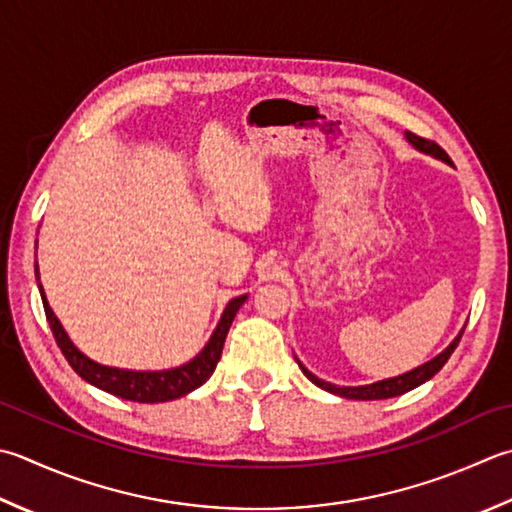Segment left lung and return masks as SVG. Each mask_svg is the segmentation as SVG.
I'll use <instances>...</instances> for the list:
<instances>
[{"mask_svg":"<svg viewBox=\"0 0 512 512\" xmlns=\"http://www.w3.org/2000/svg\"><path fill=\"white\" fill-rule=\"evenodd\" d=\"M406 142L413 146L415 150H419V153L430 155V157H435V159H442V162L450 164V157L446 155V150L439 148L435 142H428V139H422V137H417L413 133H406ZM464 328L459 330V335L442 350V353L435 355L433 359H428L426 364L417 366L413 370H408V373H402V375H397V377L379 379V382L364 384V386H337V384L324 382V379H319L317 375L310 373V370L302 362H299L297 357L295 359H297L299 368H302V373L310 379V382H313L319 388L328 390V393L339 395V397H346V399H362V402H370V399H390V397L404 395V393H408V390L422 386L424 382H428V379H433L439 373V370H442V366L448 362V357L453 355V350L457 348L459 339H462V335H464Z\"/></svg>","mask_w":512,"mask_h":512,"instance_id":"8db88e82","label":"left lung"}]
</instances>
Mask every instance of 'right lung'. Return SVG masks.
I'll return each instance as SVG.
<instances>
[{"instance_id":"1","label":"right lung","mask_w":512,"mask_h":512,"mask_svg":"<svg viewBox=\"0 0 512 512\" xmlns=\"http://www.w3.org/2000/svg\"><path fill=\"white\" fill-rule=\"evenodd\" d=\"M35 277L39 282V266L35 262ZM39 286V295H42L46 319L53 330L57 346L62 348L64 357L68 364L73 366L75 373L86 379L88 384L106 390V393L128 399V402H139V404H159V402H170V399H179L188 393H193L195 388L208 382V377L215 373V366L222 357V348L226 342L228 328L233 324L237 310L244 306L248 295L233 297L226 304L222 317L213 330V335L206 342V346L199 350V353L190 359V362L175 366V368H164V370H133V368H117V366H106L99 364L95 359L84 355L73 342H70L68 333L64 330L62 322H59L57 315L50 308L42 282Z\"/></svg>"}]
</instances>
